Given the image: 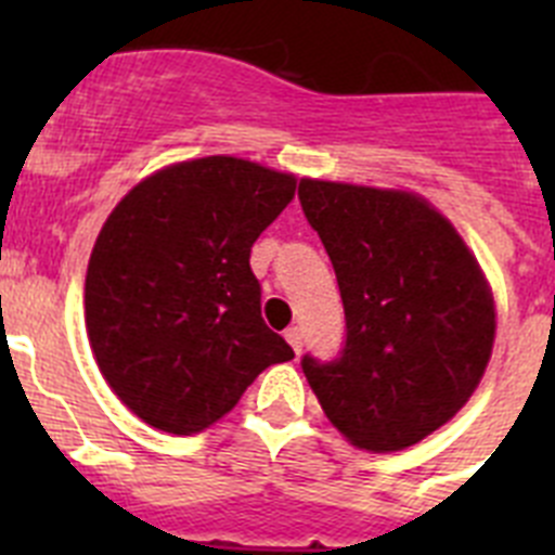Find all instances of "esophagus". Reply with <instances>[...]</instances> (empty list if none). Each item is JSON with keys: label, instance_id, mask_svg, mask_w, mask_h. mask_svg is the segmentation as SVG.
<instances>
[{"label": "esophagus", "instance_id": "1", "mask_svg": "<svg viewBox=\"0 0 555 555\" xmlns=\"http://www.w3.org/2000/svg\"><path fill=\"white\" fill-rule=\"evenodd\" d=\"M283 336H286V341L292 345V350L300 356V352H302V331H300V327H288Z\"/></svg>", "mask_w": 555, "mask_h": 555}]
</instances>
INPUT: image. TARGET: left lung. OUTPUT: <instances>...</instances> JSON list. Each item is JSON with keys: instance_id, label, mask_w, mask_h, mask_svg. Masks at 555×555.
I'll use <instances>...</instances> for the list:
<instances>
[{"instance_id": "left-lung-1", "label": "left lung", "mask_w": 555, "mask_h": 555, "mask_svg": "<svg viewBox=\"0 0 555 555\" xmlns=\"http://www.w3.org/2000/svg\"><path fill=\"white\" fill-rule=\"evenodd\" d=\"M345 302V347L302 356L325 416L356 448L395 453L442 428L492 356L494 300L453 224L411 191L300 180Z\"/></svg>"}]
</instances>
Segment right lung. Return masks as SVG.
<instances>
[{
	"mask_svg": "<svg viewBox=\"0 0 555 555\" xmlns=\"http://www.w3.org/2000/svg\"><path fill=\"white\" fill-rule=\"evenodd\" d=\"M294 189V175L210 155L141 180L102 224L86 274L88 341L146 425L199 434L267 366L294 358L263 322L249 269Z\"/></svg>",
	"mask_w": 555,
	"mask_h": 555,
	"instance_id": "obj_1",
	"label": "right lung"
}]
</instances>
